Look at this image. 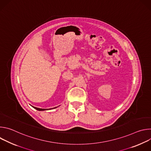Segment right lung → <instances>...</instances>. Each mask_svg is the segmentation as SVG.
<instances>
[{
  "instance_id": "right-lung-1",
  "label": "right lung",
  "mask_w": 151,
  "mask_h": 151,
  "mask_svg": "<svg viewBox=\"0 0 151 151\" xmlns=\"http://www.w3.org/2000/svg\"><path fill=\"white\" fill-rule=\"evenodd\" d=\"M33 108H35V109L37 110V111H47V110H50V109H55V108H57V107H54V108H50V109H41V108H37V107H33L32 106Z\"/></svg>"
}]
</instances>
